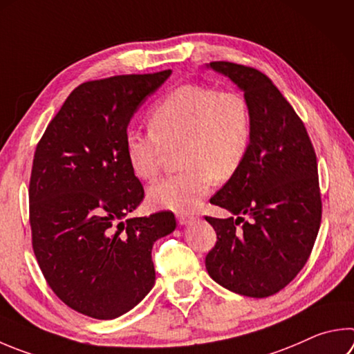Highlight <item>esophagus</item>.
I'll use <instances>...</instances> for the list:
<instances>
[{"instance_id": "esophagus-1", "label": "esophagus", "mask_w": 354, "mask_h": 354, "mask_svg": "<svg viewBox=\"0 0 354 354\" xmlns=\"http://www.w3.org/2000/svg\"><path fill=\"white\" fill-rule=\"evenodd\" d=\"M178 221L181 226H187V224L195 221V216L194 215H178Z\"/></svg>"}]
</instances>
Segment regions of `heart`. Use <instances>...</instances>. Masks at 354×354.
<instances>
[{
    "mask_svg": "<svg viewBox=\"0 0 354 354\" xmlns=\"http://www.w3.org/2000/svg\"><path fill=\"white\" fill-rule=\"evenodd\" d=\"M151 131L125 134L130 169L144 181L162 170L169 150L179 151L183 173L160 179L149 189V201L160 209L192 212L214 179L229 181L248 158L252 142V114L236 91H218L187 83L165 95L150 113Z\"/></svg>",
    "mask_w": 354,
    "mask_h": 354,
    "instance_id": "heart-1",
    "label": "heart"
}]
</instances>
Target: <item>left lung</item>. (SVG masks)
Masks as SVG:
<instances>
[{
	"label": "left lung",
	"instance_id": "1",
	"mask_svg": "<svg viewBox=\"0 0 354 354\" xmlns=\"http://www.w3.org/2000/svg\"><path fill=\"white\" fill-rule=\"evenodd\" d=\"M207 66L244 93L252 142L240 171L210 198L230 216H205L216 232L205 269L229 291L269 297L295 279L316 241L322 220L316 151L304 122L268 75L230 62Z\"/></svg>",
	"mask_w": 354,
	"mask_h": 354
}]
</instances>
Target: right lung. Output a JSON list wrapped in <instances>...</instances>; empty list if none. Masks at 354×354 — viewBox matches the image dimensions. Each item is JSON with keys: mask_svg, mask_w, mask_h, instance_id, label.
Masks as SVG:
<instances>
[{"mask_svg": "<svg viewBox=\"0 0 354 354\" xmlns=\"http://www.w3.org/2000/svg\"><path fill=\"white\" fill-rule=\"evenodd\" d=\"M170 74L82 83L37 145L29 183L32 248L57 297L88 317L115 319L150 292L153 244L176 227L170 210L128 216L144 187L125 155L133 114Z\"/></svg>", "mask_w": 354, "mask_h": 354, "instance_id": "obj_1", "label": "right lung"}]
</instances>
